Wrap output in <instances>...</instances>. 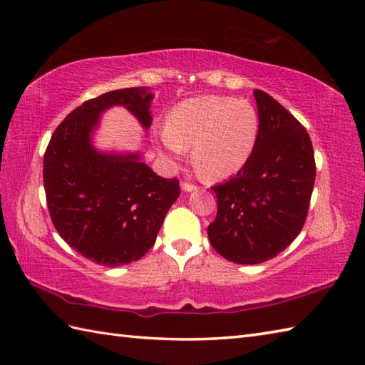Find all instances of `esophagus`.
Listing matches in <instances>:
<instances>
[{
  "label": "esophagus",
  "mask_w": 365,
  "mask_h": 365,
  "mask_svg": "<svg viewBox=\"0 0 365 365\" xmlns=\"http://www.w3.org/2000/svg\"><path fill=\"white\" fill-rule=\"evenodd\" d=\"M199 187H196V185H192L190 182H182V190L183 191H196Z\"/></svg>",
  "instance_id": "esophagus-1"
}]
</instances>
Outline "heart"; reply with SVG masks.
Returning <instances> with one entry per match:
<instances>
[{"label":"heart","mask_w":365,"mask_h":365,"mask_svg":"<svg viewBox=\"0 0 365 365\" xmlns=\"http://www.w3.org/2000/svg\"><path fill=\"white\" fill-rule=\"evenodd\" d=\"M259 114L247 100L200 96L177 103L168 114L161 145L173 157L192 147L191 160L205 178L237 174L251 158Z\"/></svg>","instance_id":"1"}]
</instances>
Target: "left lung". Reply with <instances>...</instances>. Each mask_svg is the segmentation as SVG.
Wrapping results in <instances>:
<instances>
[{"mask_svg": "<svg viewBox=\"0 0 365 365\" xmlns=\"http://www.w3.org/2000/svg\"><path fill=\"white\" fill-rule=\"evenodd\" d=\"M259 136L246 165L212 187L218 213L208 240L224 259L254 265L276 257L298 237L315 182L314 147L306 128L260 89L254 91Z\"/></svg>", "mask_w": 365, "mask_h": 365, "instance_id": "1", "label": "left lung"}]
</instances>
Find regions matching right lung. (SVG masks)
Listing matches in <instances>:
<instances>
[{"label": "right lung", "instance_id": "1", "mask_svg": "<svg viewBox=\"0 0 365 365\" xmlns=\"http://www.w3.org/2000/svg\"><path fill=\"white\" fill-rule=\"evenodd\" d=\"M152 94L145 88L110 91L59 123L43 155V187L53 226L64 242L97 265L136 262L153 246L178 195L177 178H163L139 153H100L91 144L100 114L122 105L147 130Z\"/></svg>", "mask_w": 365, "mask_h": 365}]
</instances>
